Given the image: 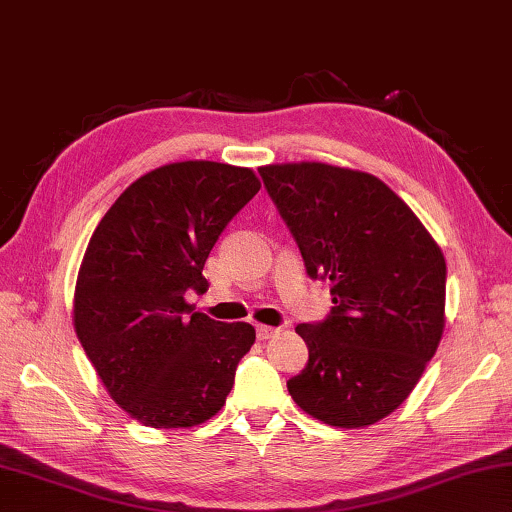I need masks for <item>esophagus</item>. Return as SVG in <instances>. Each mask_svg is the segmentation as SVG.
Here are the masks:
<instances>
[{
    "instance_id": "esophagus-1",
    "label": "esophagus",
    "mask_w": 512,
    "mask_h": 512,
    "mask_svg": "<svg viewBox=\"0 0 512 512\" xmlns=\"http://www.w3.org/2000/svg\"><path fill=\"white\" fill-rule=\"evenodd\" d=\"M277 333H280V329L266 327V324H257V338H259V340H268V338L277 336Z\"/></svg>"
}]
</instances>
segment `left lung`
<instances>
[{"mask_svg":"<svg viewBox=\"0 0 512 512\" xmlns=\"http://www.w3.org/2000/svg\"><path fill=\"white\" fill-rule=\"evenodd\" d=\"M306 273L331 282L327 320L297 324L309 347L288 394L333 427H365L412 394L445 327V257L374 174L329 163L259 167Z\"/></svg>","mask_w":512,"mask_h":512,"instance_id":"1","label":"left lung"}]
</instances>
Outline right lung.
Instances as JSON below:
<instances>
[{
	"label": "right lung",
	"instance_id": "add662e5",
	"mask_svg": "<svg viewBox=\"0 0 512 512\" xmlns=\"http://www.w3.org/2000/svg\"><path fill=\"white\" fill-rule=\"evenodd\" d=\"M262 188L250 167L181 161L120 194L82 257L73 327L109 396L138 423L192 427L215 416L255 342L185 302L228 221Z\"/></svg>",
	"mask_w": 512,
	"mask_h": 512
}]
</instances>
